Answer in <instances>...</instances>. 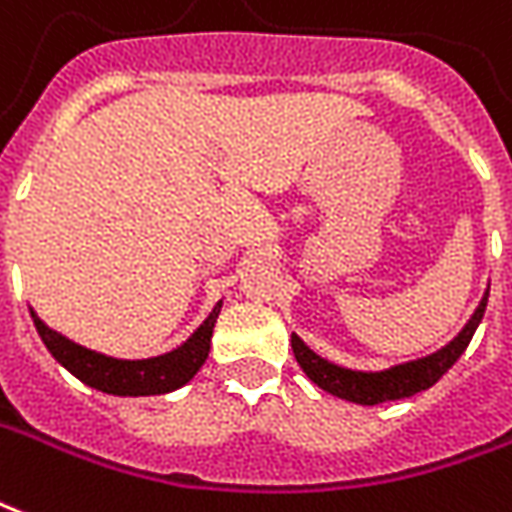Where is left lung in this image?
<instances>
[{
	"label": "left lung",
	"instance_id": "1",
	"mask_svg": "<svg viewBox=\"0 0 512 512\" xmlns=\"http://www.w3.org/2000/svg\"><path fill=\"white\" fill-rule=\"evenodd\" d=\"M486 304L488 287L483 298H480L478 309L467 320V325L445 347H439V350L429 352L423 358H415V361L393 363L388 369H377V372H363V369H350V366H339V363L328 361L323 355H317L298 333H293L290 342H293L295 361L317 388H323L325 393H331L336 399L374 407V404H382V401L410 399L415 393L429 391L431 385L461 358V352L467 350V344L472 342V336H475L480 320L486 314Z\"/></svg>",
	"mask_w": 512,
	"mask_h": 512
}]
</instances>
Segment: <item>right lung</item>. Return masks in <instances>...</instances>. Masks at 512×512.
<instances>
[{
  "instance_id": "right-lung-1",
  "label": "right lung",
  "mask_w": 512,
  "mask_h": 512,
  "mask_svg": "<svg viewBox=\"0 0 512 512\" xmlns=\"http://www.w3.org/2000/svg\"><path fill=\"white\" fill-rule=\"evenodd\" d=\"M219 312H222V301L211 309V314L200 323L198 331L192 333L187 342L179 344L176 350L162 352L154 358L130 361V358H113L105 352L89 350V347L67 339L64 333L48 328L37 317V312L29 309L34 328L56 361L62 363L73 377L86 382L89 388L111 393V396H160V393L179 391L181 385H187L200 372V366L206 363Z\"/></svg>"
}]
</instances>
